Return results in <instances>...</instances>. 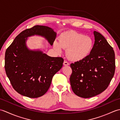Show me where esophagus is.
<instances>
[{"mask_svg":"<svg viewBox=\"0 0 120 120\" xmlns=\"http://www.w3.org/2000/svg\"><path fill=\"white\" fill-rule=\"evenodd\" d=\"M63 65H69V63H68L67 61L64 60V62H63Z\"/></svg>","mask_w":120,"mask_h":120,"instance_id":"esophagus-1","label":"esophagus"}]
</instances>
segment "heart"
Wrapping results in <instances>:
<instances>
[{
  "instance_id": "b5f03b06",
  "label": "heart",
  "mask_w": 120,
  "mask_h": 120,
  "mask_svg": "<svg viewBox=\"0 0 120 120\" xmlns=\"http://www.w3.org/2000/svg\"><path fill=\"white\" fill-rule=\"evenodd\" d=\"M94 42L90 37L74 31H68L59 38V42L56 41L54 46L58 52H62L63 48L67 49L68 57L74 61L85 59L93 49Z\"/></svg>"
}]
</instances>
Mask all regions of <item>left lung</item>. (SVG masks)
<instances>
[{
    "label": "left lung",
    "mask_w": 120,
    "mask_h": 120,
    "mask_svg": "<svg viewBox=\"0 0 120 120\" xmlns=\"http://www.w3.org/2000/svg\"><path fill=\"white\" fill-rule=\"evenodd\" d=\"M93 49L82 60L71 63L72 89L76 95L90 98L107 88L115 72V53L103 35L94 31Z\"/></svg>",
    "instance_id": "1"
}]
</instances>
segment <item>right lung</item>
Returning a JSON list of instances; mask_svg holds the SVG:
<instances>
[{"instance_id":"add662e5","label":"right lung","mask_w":120,"mask_h":120,"mask_svg":"<svg viewBox=\"0 0 120 120\" xmlns=\"http://www.w3.org/2000/svg\"><path fill=\"white\" fill-rule=\"evenodd\" d=\"M34 35L44 37L51 45L56 37L51 28L36 25L20 33L5 53V71L13 88L30 98L46 93L53 75L61 68L64 61L61 57H51L41 51L28 49L27 38Z\"/></svg>"}]
</instances>
